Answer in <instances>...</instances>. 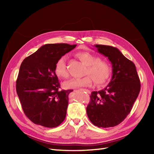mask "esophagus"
Segmentation results:
<instances>
[{"mask_svg": "<svg viewBox=\"0 0 154 154\" xmlns=\"http://www.w3.org/2000/svg\"><path fill=\"white\" fill-rule=\"evenodd\" d=\"M85 91H86V92H87V93H89V94L91 93L90 91H89V90H85Z\"/></svg>", "mask_w": 154, "mask_h": 154, "instance_id": "1", "label": "esophagus"}]
</instances>
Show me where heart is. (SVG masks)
<instances>
[{"mask_svg":"<svg viewBox=\"0 0 154 154\" xmlns=\"http://www.w3.org/2000/svg\"><path fill=\"white\" fill-rule=\"evenodd\" d=\"M76 56L87 65L85 75L82 78H73L65 82L63 85L66 89H77L79 87H90L93 80L97 87L104 85L109 80L112 74V67L106 60H100L99 57L88 51H79ZM55 73L59 77L67 78L69 73L66 65V57H61L57 61L55 66Z\"/></svg>","mask_w":154,"mask_h":154,"instance_id":"heart-1","label":"heart"}]
</instances>
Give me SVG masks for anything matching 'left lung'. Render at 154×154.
<instances>
[{
  "label": "left lung",
  "instance_id": "8db88e82",
  "mask_svg": "<svg viewBox=\"0 0 154 154\" xmlns=\"http://www.w3.org/2000/svg\"><path fill=\"white\" fill-rule=\"evenodd\" d=\"M98 51L111 62L112 76L104 89L91 93L87 113L91 122L99 128L117 126L126 119L140 91V81L134 63L119 49L95 45Z\"/></svg>",
  "mask_w": 154,
  "mask_h": 154
}]
</instances>
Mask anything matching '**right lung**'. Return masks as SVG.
I'll return each instance as SVG.
<instances>
[{
	"instance_id": "right-lung-1",
	"label": "right lung",
	"mask_w": 154,
	"mask_h": 154,
	"mask_svg": "<svg viewBox=\"0 0 154 154\" xmlns=\"http://www.w3.org/2000/svg\"><path fill=\"white\" fill-rule=\"evenodd\" d=\"M77 45L45 44L23 60L16 89L23 110L32 122L55 128L67 114L68 95L73 90L60 91L55 73L57 61Z\"/></svg>"
}]
</instances>
